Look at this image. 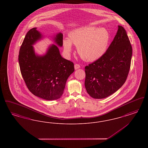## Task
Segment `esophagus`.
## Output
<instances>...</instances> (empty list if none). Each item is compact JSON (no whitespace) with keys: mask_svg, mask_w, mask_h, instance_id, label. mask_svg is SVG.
<instances>
[{"mask_svg":"<svg viewBox=\"0 0 148 148\" xmlns=\"http://www.w3.org/2000/svg\"><path fill=\"white\" fill-rule=\"evenodd\" d=\"M80 68V65H79V64H75V65H74V69H75V70H77V69H79Z\"/></svg>","mask_w":148,"mask_h":148,"instance_id":"1","label":"esophagus"}]
</instances>
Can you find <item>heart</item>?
<instances>
[{"mask_svg": "<svg viewBox=\"0 0 148 148\" xmlns=\"http://www.w3.org/2000/svg\"><path fill=\"white\" fill-rule=\"evenodd\" d=\"M69 39L63 41L64 49L67 53L72 50V43L77 47V53L84 60L95 61L103 56L107 49L110 35L104 28L85 27L71 31Z\"/></svg>", "mask_w": 148, "mask_h": 148, "instance_id": "heart-1", "label": "heart"}]
</instances>
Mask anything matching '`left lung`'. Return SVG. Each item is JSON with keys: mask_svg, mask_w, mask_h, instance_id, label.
<instances>
[{"mask_svg": "<svg viewBox=\"0 0 148 148\" xmlns=\"http://www.w3.org/2000/svg\"><path fill=\"white\" fill-rule=\"evenodd\" d=\"M132 47L126 30L118 25L117 33L104 55L85 67V87L94 99L111 95L124 84L130 68Z\"/></svg>", "mask_w": 148, "mask_h": 148, "instance_id": "1", "label": "left lung"}]
</instances>
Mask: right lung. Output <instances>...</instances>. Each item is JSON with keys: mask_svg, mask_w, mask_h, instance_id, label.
I'll return each mask as SVG.
<instances>
[{"mask_svg": "<svg viewBox=\"0 0 148 148\" xmlns=\"http://www.w3.org/2000/svg\"><path fill=\"white\" fill-rule=\"evenodd\" d=\"M36 28L29 30L20 48L18 60L21 75L34 95L47 100H56L62 97L66 80L74 71V63L62 56L57 46H63L62 33L53 38L57 46L49 45L42 56L36 54L33 45L43 38Z\"/></svg>", "mask_w": 148, "mask_h": 148, "instance_id": "add662e5", "label": "right lung"}]
</instances>
